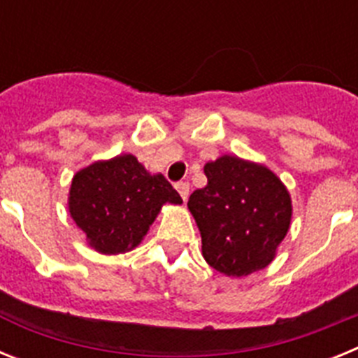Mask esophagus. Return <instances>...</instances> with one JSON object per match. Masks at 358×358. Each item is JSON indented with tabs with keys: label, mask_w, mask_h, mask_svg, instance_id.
Listing matches in <instances>:
<instances>
[{
	"label": "esophagus",
	"mask_w": 358,
	"mask_h": 358,
	"mask_svg": "<svg viewBox=\"0 0 358 358\" xmlns=\"http://www.w3.org/2000/svg\"><path fill=\"white\" fill-rule=\"evenodd\" d=\"M176 189L179 192V195L182 197V201H188V195H189V182L181 181L176 185Z\"/></svg>",
	"instance_id": "obj_1"
}]
</instances>
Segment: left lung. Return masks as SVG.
<instances>
[{"label":"left lung","mask_w":358,"mask_h":358,"mask_svg":"<svg viewBox=\"0 0 358 358\" xmlns=\"http://www.w3.org/2000/svg\"><path fill=\"white\" fill-rule=\"evenodd\" d=\"M208 185L189 195L208 265L229 278L267 267L289 233L292 201L267 166L224 154L204 164Z\"/></svg>","instance_id":"1"}]
</instances>
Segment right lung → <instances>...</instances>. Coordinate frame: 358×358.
<instances>
[{
	"instance_id": "right-lung-1",
	"label": "right lung",
	"mask_w": 358,
	"mask_h": 358,
	"mask_svg": "<svg viewBox=\"0 0 358 358\" xmlns=\"http://www.w3.org/2000/svg\"><path fill=\"white\" fill-rule=\"evenodd\" d=\"M164 204H182L163 173H150L132 154L94 161L73 176L71 218L90 248L102 255L132 251Z\"/></svg>"
}]
</instances>
